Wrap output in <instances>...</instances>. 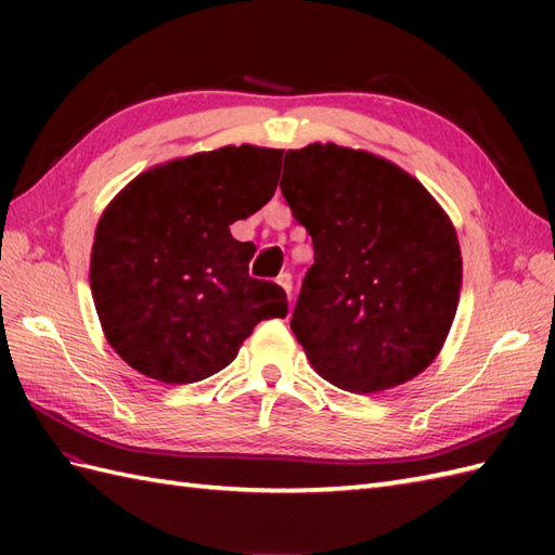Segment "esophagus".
<instances>
[{"label": "esophagus", "instance_id": "1", "mask_svg": "<svg viewBox=\"0 0 555 555\" xmlns=\"http://www.w3.org/2000/svg\"><path fill=\"white\" fill-rule=\"evenodd\" d=\"M276 284L284 288L286 293H288V298H291V291H293V276L288 274V271H281V274L276 276Z\"/></svg>", "mask_w": 555, "mask_h": 555}]
</instances>
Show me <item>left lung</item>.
<instances>
[{
    "label": "left lung",
    "instance_id": "obj_1",
    "mask_svg": "<svg viewBox=\"0 0 555 555\" xmlns=\"http://www.w3.org/2000/svg\"><path fill=\"white\" fill-rule=\"evenodd\" d=\"M281 193L314 245L291 320L314 372L362 396L415 379L463 286L441 205L393 162L334 143L288 150Z\"/></svg>",
    "mask_w": 555,
    "mask_h": 555
}]
</instances>
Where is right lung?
Returning a JSON list of instances; mask_svg holds the SVG:
<instances>
[{"label": "right lung", "mask_w": 555, "mask_h": 555, "mask_svg": "<svg viewBox=\"0 0 555 555\" xmlns=\"http://www.w3.org/2000/svg\"><path fill=\"white\" fill-rule=\"evenodd\" d=\"M284 150L227 145L157 164L102 211L90 288L121 360L164 384H193L238 356L262 320L288 314L281 286L247 274L253 243L231 223L276 191Z\"/></svg>", "instance_id": "obj_1"}]
</instances>
